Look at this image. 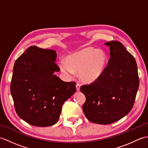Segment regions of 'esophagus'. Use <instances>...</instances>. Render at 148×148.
Returning a JSON list of instances; mask_svg holds the SVG:
<instances>
[{"label": "esophagus", "instance_id": "esophagus-1", "mask_svg": "<svg viewBox=\"0 0 148 148\" xmlns=\"http://www.w3.org/2000/svg\"><path fill=\"white\" fill-rule=\"evenodd\" d=\"M76 86V90H77V92H79V91L80 90V86H81V85H80V84H79V83H77Z\"/></svg>", "mask_w": 148, "mask_h": 148}]
</instances>
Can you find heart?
Returning a JSON list of instances; mask_svg holds the SVG:
<instances>
[{
  "instance_id": "obj_1",
  "label": "heart",
  "mask_w": 148,
  "mask_h": 148,
  "mask_svg": "<svg viewBox=\"0 0 148 148\" xmlns=\"http://www.w3.org/2000/svg\"><path fill=\"white\" fill-rule=\"evenodd\" d=\"M108 60L105 51L93 48H85L69 56L67 62L61 60L59 66L61 71L67 76L74 72H79L81 81L92 83L101 76Z\"/></svg>"
}]
</instances>
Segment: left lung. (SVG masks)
<instances>
[{"instance_id": "left-lung-1", "label": "left lung", "mask_w": 148, "mask_h": 148, "mask_svg": "<svg viewBox=\"0 0 148 148\" xmlns=\"http://www.w3.org/2000/svg\"><path fill=\"white\" fill-rule=\"evenodd\" d=\"M108 65L98 79L81 86L86 97L83 111L94 123L108 125L123 118L133 108L139 78L134 56L121 42L112 40Z\"/></svg>"}]
</instances>
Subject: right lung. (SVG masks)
Returning <instances> with one entry per match:
<instances>
[{"mask_svg":"<svg viewBox=\"0 0 148 148\" xmlns=\"http://www.w3.org/2000/svg\"><path fill=\"white\" fill-rule=\"evenodd\" d=\"M55 50L33 46L16 60L10 90L19 117L36 127L58 122L64 103L76 92L75 82H65L59 72Z\"/></svg>","mask_w":148,"mask_h":148,"instance_id":"1","label":"right lung"}]
</instances>
